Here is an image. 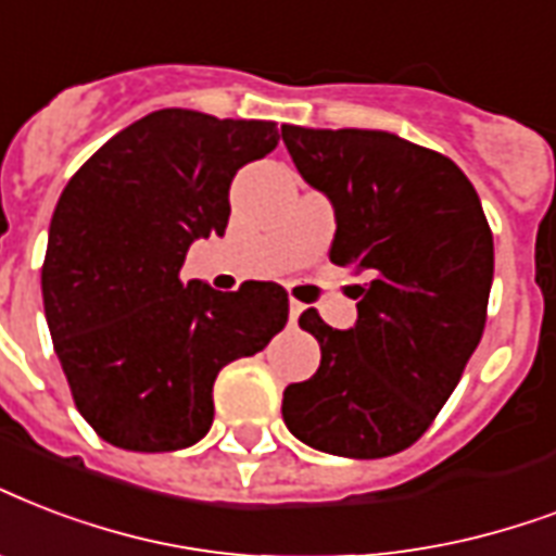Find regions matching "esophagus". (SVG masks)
Instances as JSON below:
<instances>
[{"instance_id": "esophagus-1", "label": "esophagus", "mask_w": 556, "mask_h": 556, "mask_svg": "<svg viewBox=\"0 0 556 556\" xmlns=\"http://www.w3.org/2000/svg\"><path fill=\"white\" fill-rule=\"evenodd\" d=\"M303 312H306V306H303L300 300H291V303H288V320H291V324H296V317L303 315Z\"/></svg>"}]
</instances>
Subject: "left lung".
<instances>
[{
  "instance_id": "left-lung-1",
  "label": "left lung",
  "mask_w": 556,
  "mask_h": 556,
  "mask_svg": "<svg viewBox=\"0 0 556 556\" xmlns=\"http://www.w3.org/2000/svg\"><path fill=\"white\" fill-rule=\"evenodd\" d=\"M282 142L332 203L329 260L370 270L355 326L300 315L320 367L288 384L282 419L317 452L396 455L429 429L484 334L493 232L472 184L438 151L358 127L282 125Z\"/></svg>"
}]
</instances>
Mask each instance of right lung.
I'll use <instances>...</instances> for the list:
<instances>
[{
  "mask_svg": "<svg viewBox=\"0 0 556 556\" xmlns=\"http://www.w3.org/2000/svg\"><path fill=\"white\" fill-rule=\"evenodd\" d=\"M279 142L274 122L148 113L80 165L49 227L42 308L80 417L130 452H175L210 431L212 384L288 320L277 282H184L194 239L224 236L241 165Z\"/></svg>",
  "mask_w": 556,
  "mask_h": 556,
  "instance_id": "1",
  "label": "right lung"
}]
</instances>
